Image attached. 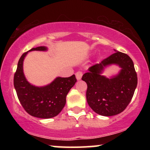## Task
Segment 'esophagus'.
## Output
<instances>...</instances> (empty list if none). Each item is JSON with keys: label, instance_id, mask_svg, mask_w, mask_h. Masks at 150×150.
<instances>
[{"label": "esophagus", "instance_id": "obj_1", "mask_svg": "<svg viewBox=\"0 0 150 150\" xmlns=\"http://www.w3.org/2000/svg\"><path fill=\"white\" fill-rule=\"evenodd\" d=\"M75 76H76V78L77 80H80L81 77L82 76V73L80 71H77L76 73H75Z\"/></svg>", "mask_w": 150, "mask_h": 150}]
</instances>
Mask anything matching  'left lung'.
I'll return each mask as SVG.
<instances>
[{"instance_id":"left-lung-1","label":"left lung","mask_w":150,"mask_h":150,"mask_svg":"<svg viewBox=\"0 0 150 150\" xmlns=\"http://www.w3.org/2000/svg\"><path fill=\"white\" fill-rule=\"evenodd\" d=\"M115 51L91 66L82 77L87 85L86 97L89 106L94 112L104 116L123 112L131 101L137 85V73L131 58L126 53ZM111 64H118L122 69L118 76L108 79L100 73Z\"/></svg>"}]
</instances>
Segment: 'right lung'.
Listing matches in <instances>:
<instances>
[{"instance_id": "1", "label": "right lung", "mask_w": 150, "mask_h": 150, "mask_svg": "<svg viewBox=\"0 0 150 150\" xmlns=\"http://www.w3.org/2000/svg\"><path fill=\"white\" fill-rule=\"evenodd\" d=\"M44 46L32 48L31 51H46ZM28 51L24 53L18 61L14 75V87L20 104L31 116L50 118L57 116L66 102V96L77 79L75 75L69 77H57L45 87L30 85L23 73V61Z\"/></svg>"}]
</instances>
